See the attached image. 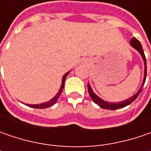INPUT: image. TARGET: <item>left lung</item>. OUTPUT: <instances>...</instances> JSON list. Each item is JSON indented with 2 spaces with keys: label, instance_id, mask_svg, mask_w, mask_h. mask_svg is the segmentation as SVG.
I'll return each instance as SVG.
<instances>
[{
  "label": "left lung",
  "instance_id": "1",
  "mask_svg": "<svg viewBox=\"0 0 151 151\" xmlns=\"http://www.w3.org/2000/svg\"><path fill=\"white\" fill-rule=\"evenodd\" d=\"M130 45L140 54V55L142 56L143 60H144V63H145V76H144V81H143V83L139 88V90L137 91L136 93L132 96L129 98L126 99L124 101H119V102H109V101H104L102 100L101 98H100L98 96H96V94L93 92V91L91 89V86L89 84L87 85L88 86V92L90 94L91 97L92 99V101H94L96 104H97L99 107H101V108L103 109H108V110H115V109H119V108H122V107H124L128 105H129L130 103H132L133 101H134L136 99L138 96L139 95L140 91H141V89H142L143 86L145 82V79H146V73H147V66H146V59H145V53H144V50H143L142 45L139 43V41L135 38H133L130 40Z\"/></svg>",
  "mask_w": 151,
  "mask_h": 151
}]
</instances>
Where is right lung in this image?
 <instances>
[{
	"label": "right lung",
	"mask_w": 151,
	"mask_h": 151,
	"mask_svg": "<svg viewBox=\"0 0 151 151\" xmlns=\"http://www.w3.org/2000/svg\"><path fill=\"white\" fill-rule=\"evenodd\" d=\"M69 72H67L62 78V83H61L60 89L59 90L58 93L55 95L51 100H50L49 101H46V102H44V103H41V104H27V106L30 107H33V108H46V107H50L51 106H53L55 104V102L57 101V100L59 99V97L60 96V94L62 93V91L64 89V86H65V81L66 79V76H68Z\"/></svg>",
	"instance_id": "add662e5"
}]
</instances>
